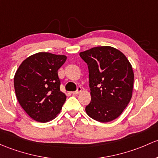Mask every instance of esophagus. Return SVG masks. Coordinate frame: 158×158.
Returning <instances> with one entry per match:
<instances>
[{"instance_id": "34e87169", "label": "esophagus", "mask_w": 158, "mask_h": 158, "mask_svg": "<svg viewBox=\"0 0 158 158\" xmlns=\"http://www.w3.org/2000/svg\"><path fill=\"white\" fill-rule=\"evenodd\" d=\"M81 92H82V88L78 87L77 90L75 91V92H73V94H74V95H76V94H79Z\"/></svg>"}]
</instances>
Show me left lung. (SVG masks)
<instances>
[{
    "label": "left lung",
    "mask_w": 158,
    "mask_h": 158,
    "mask_svg": "<svg viewBox=\"0 0 158 158\" xmlns=\"http://www.w3.org/2000/svg\"><path fill=\"white\" fill-rule=\"evenodd\" d=\"M79 56L89 68L92 99L85 107L86 113L101 123L117 119L132 98V65L121 51L110 46L92 48Z\"/></svg>",
    "instance_id": "1"
}]
</instances>
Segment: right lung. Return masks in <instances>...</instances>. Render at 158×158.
<instances>
[{
    "label": "right lung",
    "instance_id": "obj_1",
    "mask_svg": "<svg viewBox=\"0 0 158 158\" xmlns=\"http://www.w3.org/2000/svg\"><path fill=\"white\" fill-rule=\"evenodd\" d=\"M65 55L39 52L26 58L14 76V89L19 104L34 120L46 123L60 112L66 99L60 92L58 69Z\"/></svg>",
    "mask_w": 158,
    "mask_h": 158
}]
</instances>
